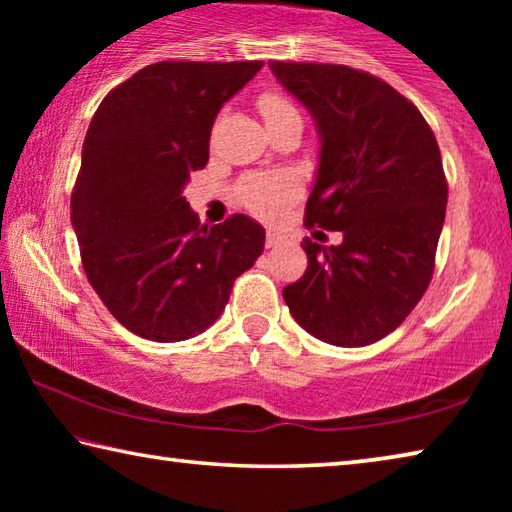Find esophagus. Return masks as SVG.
<instances>
[{"label": "esophagus", "mask_w": 512, "mask_h": 512, "mask_svg": "<svg viewBox=\"0 0 512 512\" xmlns=\"http://www.w3.org/2000/svg\"><path fill=\"white\" fill-rule=\"evenodd\" d=\"M284 241H287V237H282L280 232H275V230L266 232V248H277L280 244H284Z\"/></svg>", "instance_id": "1"}]
</instances>
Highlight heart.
Returning <instances> with one entry per match:
<instances>
[{"label": "heart", "mask_w": 512, "mask_h": 512, "mask_svg": "<svg viewBox=\"0 0 512 512\" xmlns=\"http://www.w3.org/2000/svg\"><path fill=\"white\" fill-rule=\"evenodd\" d=\"M257 108L266 119V124L280 119L289 112H298L293 103L282 97L280 92H264L257 99ZM298 178L289 171H259L250 173L237 187V196L246 210L253 212L259 219H275L298 196Z\"/></svg>", "instance_id": "heart-1"}]
</instances>
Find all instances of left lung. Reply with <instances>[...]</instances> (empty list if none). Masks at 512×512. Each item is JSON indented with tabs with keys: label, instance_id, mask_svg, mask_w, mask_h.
Listing matches in <instances>:
<instances>
[{
	"label": "left lung",
	"instance_id": "obj_1",
	"mask_svg": "<svg viewBox=\"0 0 512 512\" xmlns=\"http://www.w3.org/2000/svg\"><path fill=\"white\" fill-rule=\"evenodd\" d=\"M268 67L318 126L305 225L343 232L339 246L302 239L307 271L282 298L316 339L370 345L404 323L431 282L447 207L438 142L420 110L368 72L282 60Z\"/></svg>",
	"mask_w": 512,
	"mask_h": 512
}]
</instances>
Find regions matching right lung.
Returning <instances> with one entry per match:
<instances>
[{"label":"right lung","mask_w":512,"mask_h":512,"mask_svg":"<svg viewBox=\"0 0 512 512\" xmlns=\"http://www.w3.org/2000/svg\"><path fill=\"white\" fill-rule=\"evenodd\" d=\"M262 60L146 65L106 94L83 142L72 225L83 271L121 325L158 343L187 341L223 314L232 284L262 255L246 214L201 225L183 189L210 158L225 101Z\"/></svg>","instance_id":"right-lung-1"}]
</instances>
